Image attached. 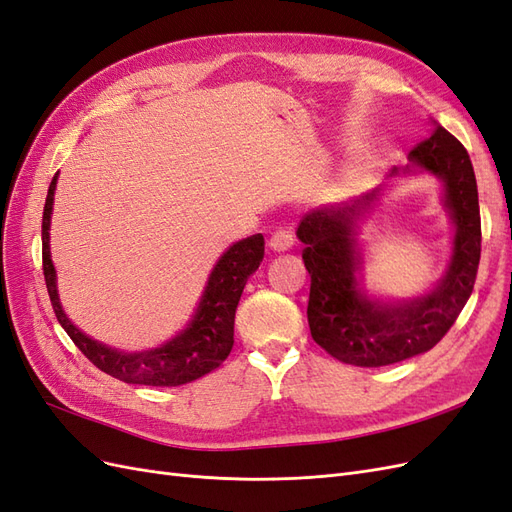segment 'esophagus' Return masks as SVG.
I'll return each instance as SVG.
<instances>
[{"label": "esophagus", "instance_id": "1", "mask_svg": "<svg viewBox=\"0 0 512 512\" xmlns=\"http://www.w3.org/2000/svg\"><path fill=\"white\" fill-rule=\"evenodd\" d=\"M268 244H270L272 251H276V253L289 251V248L294 246V231L287 229V227H279V229H276V231L272 233V236H270Z\"/></svg>", "mask_w": 512, "mask_h": 512}]
</instances>
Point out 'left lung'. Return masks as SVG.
<instances>
[{
    "label": "left lung",
    "mask_w": 512,
    "mask_h": 512,
    "mask_svg": "<svg viewBox=\"0 0 512 512\" xmlns=\"http://www.w3.org/2000/svg\"><path fill=\"white\" fill-rule=\"evenodd\" d=\"M410 160L444 182L446 208L457 227L448 272L425 298L388 304L360 294L354 227L375 193L345 206L317 208L302 218L296 231L311 274L306 306L311 337L330 356L356 367H386L429 352L455 324L476 283L483 233L476 175L467 150L446 128L437 126L414 145Z\"/></svg>",
    "instance_id": "8db88e82"
}]
</instances>
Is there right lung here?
I'll return each mask as SVG.
<instances>
[{"label": "right lung", "instance_id": "1", "mask_svg": "<svg viewBox=\"0 0 512 512\" xmlns=\"http://www.w3.org/2000/svg\"><path fill=\"white\" fill-rule=\"evenodd\" d=\"M55 182L57 173L49 184L45 212H42V272H45V283L55 317L72 343L81 349L83 356L94 367L120 379V382L143 386H182L221 367L233 347V321H236L242 289L248 276L259 268L261 259H264V236L255 233L251 238H244L218 259L193 321L178 337L156 349H148V352H118V349L92 341L79 328L72 326L62 311L60 298H57L55 268L49 251Z\"/></svg>", "mask_w": 512, "mask_h": 512}]
</instances>
